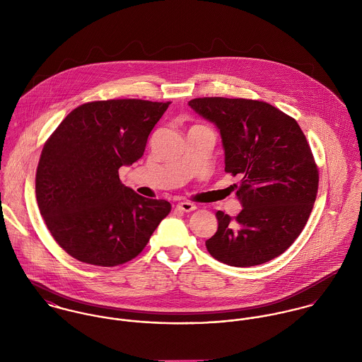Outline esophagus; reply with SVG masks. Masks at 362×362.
I'll return each mask as SVG.
<instances>
[{"label": "esophagus", "instance_id": "1", "mask_svg": "<svg viewBox=\"0 0 362 362\" xmlns=\"http://www.w3.org/2000/svg\"><path fill=\"white\" fill-rule=\"evenodd\" d=\"M177 209L181 210V211H187L188 213V211H194L197 206L194 204H191V202H181V204L177 205Z\"/></svg>", "mask_w": 362, "mask_h": 362}]
</instances>
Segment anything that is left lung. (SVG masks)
I'll return each instance as SVG.
<instances>
[{"label":"left lung","instance_id":"1","mask_svg":"<svg viewBox=\"0 0 362 362\" xmlns=\"http://www.w3.org/2000/svg\"><path fill=\"white\" fill-rule=\"evenodd\" d=\"M188 104L220 131L224 171L241 177L243 210L235 217L216 213L209 254L237 267L277 258L301 234L317 194V167L304 132L294 118L259 100L202 98Z\"/></svg>","mask_w":362,"mask_h":362}]
</instances>
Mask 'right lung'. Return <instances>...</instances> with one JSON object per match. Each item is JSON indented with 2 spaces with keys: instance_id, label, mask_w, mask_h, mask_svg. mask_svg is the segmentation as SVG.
Masks as SVG:
<instances>
[{
  "instance_id": "add662e5",
  "label": "right lung",
  "mask_w": 362,
  "mask_h": 362,
  "mask_svg": "<svg viewBox=\"0 0 362 362\" xmlns=\"http://www.w3.org/2000/svg\"><path fill=\"white\" fill-rule=\"evenodd\" d=\"M170 102L118 99L72 110L46 142L36 199L47 228L72 258L117 266L138 257L170 213L164 199L138 195L118 170L139 160Z\"/></svg>"
}]
</instances>
